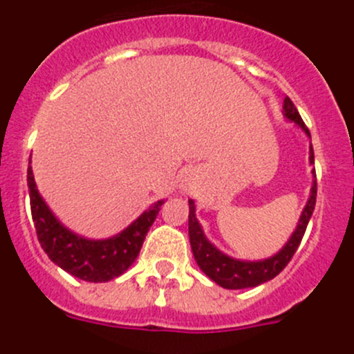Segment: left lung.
Returning <instances> with one entry per match:
<instances>
[{
    "label": "left lung",
    "mask_w": 354,
    "mask_h": 354,
    "mask_svg": "<svg viewBox=\"0 0 354 354\" xmlns=\"http://www.w3.org/2000/svg\"><path fill=\"white\" fill-rule=\"evenodd\" d=\"M283 116L288 121H292L295 124H298L303 130V133L310 138L308 128L303 123L301 116H299L298 109L295 108L292 101L289 97L284 99L283 106ZM312 140V138H310ZM310 164H315L313 159V149L312 142H310ZM313 180H312V188H310L308 200H306L305 207H303V212L299 216L298 224H296V230L292 231V234L289 236V240L284 243L283 248L277 253H274L272 257H267L262 260H241L234 259V257L226 255L224 252H221L212 241H209V238L205 236L202 230V224L198 223L197 216H195V200H188V205H190V214H188V236H190V245L192 252H194L195 260H197L198 267L202 269V272L207 277L214 281L216 284H219L221 288L226 289H245V288H255L259 284L267 283V281L274 279L284 267L288 266V262L291 260V257L295 255L296 248L301 243V238L305 234L306 226H308V221L312 217L313 209H315V200H317V180H315V167L312 169Z\"/></svg>",
    "instance_id": "8db88e82"
}]
</instances>
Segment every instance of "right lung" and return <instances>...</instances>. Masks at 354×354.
Wrapping results in <instances>:
<instances>
[{
  "label": "right lung",
  "mask_w": 354,
  "mask_h": 354,
  "mask_svg": "<svg viewBox=\"0 0 354 354\" xmlns=\"http://www.w3.org/2000/svg\"><path fill=\"white\" fill-rule=\"evenodd\" d=\"M30 162V160H28ZM30 210L35 233L49 259L71 276L88 283H108L127 272L140 253L149 227L154 224L164 200H157L130 226L104 240H91L68 230L41 197L32 167L27 169Z\"/></svg>",
  "instance_id": "obj_1"
}]
</instances>
